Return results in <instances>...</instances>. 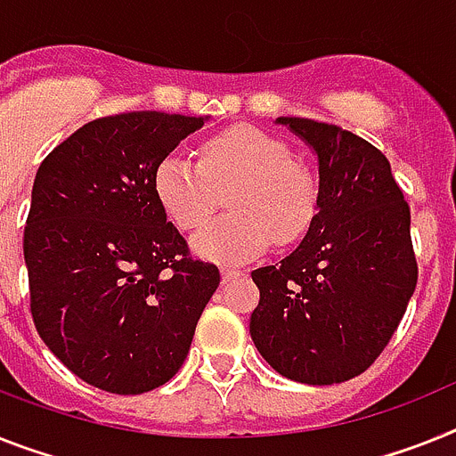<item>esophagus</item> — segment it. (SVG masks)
Returning a JSON list of instances; mask_svg holds the SVG:
<instances>
[{
  "label": "esophagus",
  "instance_id": "esophagus-1",
  "mask_svg": "<svg viewBox=\"0 0 456 456\" xmlns=\"http://www.w3.org/2000/svg\"><path fill=\"white\" fill-rule=\"evenodd\" d=\"M240 271L236 269H222V282H229V281H234V278H239Z\"/></svg>",
  "mask_w": 456,
  "mask_h": 456
}]
</instances>
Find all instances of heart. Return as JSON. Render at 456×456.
Segmentation results:
<instances>
[{"mask_svg": "<svg viewBox=\"0 0 456 456\" xmlns=\"http://www.w3.org/2000/svg\"><path fill=\"white\" fill-rule=\"evenodd\" d=\"M155 197L175 227L197 229L227 192L232 210L192 239L199 257L243 264L271 240L292 243L304 234L317 206V185L305 164L262 129L229 127L199 145V162L171 152L157 164Z\"/></svg>", "mask_w": 456, "mask_h": 456, "instance_id": "b5f03b06", "label": "heart"}]
</instances>
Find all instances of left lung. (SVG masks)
<instances>
[{"label":"left lung","mask_w":456,"mask_h":456,"mask_svg":"<svg viewBox=\"0 0 456 456\" xmlns=\"http://www.w3.org/2000/svg\"><path fill=\"white\" fill-rule=\"evenodd\" d=\"M275 122L315 152L317 213L285 259L252 271L250 336L289 380L346 382L376 362L415 292L411 208L376 145L308 118Z\"/></svg>","instance_id":"obj_1"}]
</instances>
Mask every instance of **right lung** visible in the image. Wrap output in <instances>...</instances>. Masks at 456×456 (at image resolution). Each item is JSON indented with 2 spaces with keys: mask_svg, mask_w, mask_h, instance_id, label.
<instances>
[{
  "mask_svg": "<svg viewBox=\"0 0 456 456\" xmlns=\"http://www.w3.org/2000/svg\"><path fill=\"white\" fill-rule=\"evenodd\" d=\"M208 118L134 110L76 129L41 162L27 216L37 331L71 373L143 394L178 373L220 285L155 197L157 164Z\"/></svg>",
  "mask_w": 456,
  "mask_h": 456,
  "instance_id": "right-lung-1",
  "label": "right lung"
}]
</instances>
